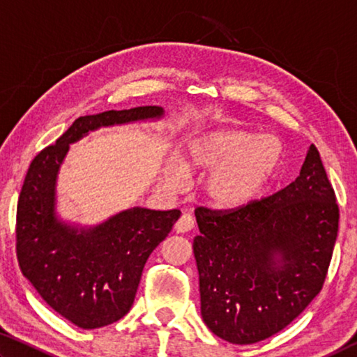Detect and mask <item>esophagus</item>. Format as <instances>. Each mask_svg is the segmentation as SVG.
<instances>
[{
	"instance_id": "esophagus-1",
	"label": "esophagus",
	"mask_w": 357,
	"mask_h": 357,
	"mask_svg": "<svg viewBox=\"0 0 357 357\" xmlns=\"http://www.w3.org/2000/svg\"><path fill=\"white\" fill-rule=\"evenodd\" d=\"M193 227H195V222H193L192 215L183 214L179 217V220L176 222V225H174V229H176L178 233H187V231H190Z\"/></svg>"
}]
</instances>
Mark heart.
<instances>
[{"instance_id":"obj_1","label":"heart","mask_w":357,"mask_h":357,"mask_svg":"<svg viewBox=\"0 0 357 357\" xmlns=\"http://www.w3.org/2000/svg\"><path fill=\"white\" fill-rule=\"evenodd\" d=\"M283 159L279 137L245 129H217L193 137L179 162L167 164L162 183L183 190L185 173H206L203 193L211 206L238 211L261 198Z\"/></svg>"}]
</instances>
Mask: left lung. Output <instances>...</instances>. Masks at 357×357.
<instances>
[{"label":"left lung","mask_w":357,"mask_h":357,"mask_svg":"<svg viewBox=\"0 0 357 357\" xmlns=\"http://www.w3.org/2000/svg\"><path fill=\"white\" fill-rule=\"evenodd\" d=\"M193 255L204 324L234 345L277 334L321 289L338 231V206L318 149L273 197L233 213L195 211Z\"/></svg>","instance_id":"obj_1"}]
</instances>
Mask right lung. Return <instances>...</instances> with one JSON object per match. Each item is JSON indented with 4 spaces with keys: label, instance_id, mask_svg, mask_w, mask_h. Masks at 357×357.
Masks as SVG:
<instances>
[{
    "label": "right lung",
    "instance_id": "1",
    "mask_svg": "<svg viewBox=\"0 0 357 357\" xmlns=\"http://www.w3.org/2000/svg\"><path fill=\"white\" fill-rule=\"evenodd\" d=\"M162 107L86 114L34 157L17 206V258L48 305L82 329L104 328L134 304L146 259L172 231L181 211L128 208L96 225L63 219L58 174L72 143L100 128L154 123Z\"/></svg>",
    "mask_w": 357,
    "mask_h": 357
}]
</instances>
